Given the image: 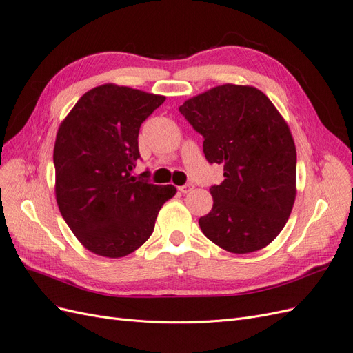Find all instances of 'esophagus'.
Here are the masks:
<instances>
[{
  "label": "esophagus",
  "instance_id": "esophagus-1",
  "mask_svg": "<svg viewBox=\"0 0 353 353\" xmlns=\"http://www.w3.org/2000/svg\"><path fill=\"white\" fill-rule=\"evenodd\" d=\"M193 188H194L193 184H185V185H181L178 190H179L183 194H187V193H190V191L193 190Z\"/></svg>",
  "mask_w": 353,
  "mask_h": 353
}]
</instances>
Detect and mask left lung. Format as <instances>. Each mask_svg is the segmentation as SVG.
<instances>
[{"mask_svg":"<svg viewBox=\"0 0 353 353\" xmlns=\"http://www.w3.org/2000/svg\"><path fill=\"white\" fill-rule=\"evenodd\" d=\"M179 112L203 135L209 163L223 165L210 187L213 208L199 219L223 250L266 248L284 228L296 199V145L281 113L250 85L223 83L194 95Z\"/></svg>","mask_w":353,"mask_h":353,"instance_id":"8db88e82","label":"left lung"}]
</instances>
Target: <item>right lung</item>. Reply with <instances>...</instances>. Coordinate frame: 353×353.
Returning a JSON list of instances; mask_svg holds the SVG:
<instances>
[{"mask_svg": "<svg viewBox=\"0 0 353 353\" xmlns=\"http://www.w3.org/2000/svg\"><path fill=\"white\" fill-rule=\"evenodd\" d=\"M165 100L104 83L85 92L59 126L52 153L57 206L91 253L123 258L141 248L160 208L176 193L174 185L131 175L140 126Z\"/></svg>", "mask_w": 353, "mask_h": 353, "instance_id": "1", "label": "right lung"}]
</instances>
